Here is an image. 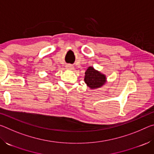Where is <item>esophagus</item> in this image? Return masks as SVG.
<instances>
[{"mask_svg":"<svg viewBox=\"0 0 154 154\" xmlns=\"http://www.w3.org/2000/svg\"><path fill=\"white\" fill-rule=\"evenodd\" d=\"M66 67L68 69H71V70H72V69H73V66H72V65H71V64H67Z\"/></svg>","mask_w":154,"mask_h":154,"instance_id":"obj_1","label":"esophagus"}]
</instances>
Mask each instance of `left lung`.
I'll list each match as a JSON object with an SVG mask.
<instances>
[{"mask_svg": "<svg viewBox=\"0 0 154 154\" xmlns=\"http://www.w3.org/2000/svg\"><path fill=\"white\" fill-rule=\"evenodd\" d=\"M84 81L88 86L91 89L100 88L106 82V77L105 75L100 73V72L90 66L85 72Z\"/></svg>", "mask_w": 154, "mask_h": 154, "instance_id": "8db88e82", "label": "left lung"}]
</instances>
